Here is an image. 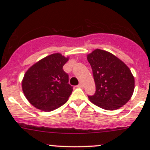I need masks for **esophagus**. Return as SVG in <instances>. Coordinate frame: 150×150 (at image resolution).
<instances>
[{
	"instance_id": "obj_1",
	"label": "esophagus",
	"mask_w": 150,
	"mask_h": 150,
	"mask_svg": "<svg viewBox=\"0 0 150 150\" xmlns=\"http://www.w3.org/2000/svg\"><path fill=\"white\" fill-rule=\"evenodd\" d=\"M77 87H80V88H82V87H83V85H82V83H81V82H80V83L79 84V85H78V86H77Z\"/></svg>"
}]
</instances>
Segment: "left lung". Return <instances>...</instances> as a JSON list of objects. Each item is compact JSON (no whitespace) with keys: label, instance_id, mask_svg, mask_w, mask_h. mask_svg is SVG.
<instances>
[{"label":"left lung","instance_id":"obj_1","mask_svg":"<svg viewBox=\"0 0 150 150\" xmlns=\"http://www.w3.org/2000/svg\"><path fill=\"white\" fill-rule=\"evenodd\" d=\"M96 85L88 98L94 104L106 110H116L131 98L135 80L130 70L112 53L96 49L87 56Z\"/></svg>","mask_w":150,"mask_h":150}]
</instances>
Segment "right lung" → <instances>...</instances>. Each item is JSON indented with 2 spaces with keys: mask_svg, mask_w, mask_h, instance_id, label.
<instances>
[{
  "mask_svg": "<svg viewBox=\"0 0 150 150\" xmlns=\"http://www.w3.org/2000/svg\"><path fill=\"white\" fill-rule=\"evenodd\" d=\"M68 58L53 53L37 62L26 72L22 90L37 108L51 111L64 104L73 92L69 76L63 67Z\"/></svg>",
  "mask_w": 150,
  "mask_h": 150,
  "instance_id": "add662e5",
  "label": "right lung"
}]
</instances>
